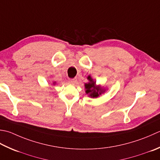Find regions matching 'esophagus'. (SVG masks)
I'll list each match as a JSON object with an SVG mask.
<instances>
[{"mask_svg": "<svg viewBox=\"0 0 160 160\" xmlns=\"http://www.w3.org/2000/svg\"><path fill=\"white\" fill-rule=\"evenodd\" d=\"M76 81H77L76 78H72V79L69 80V82L71 84H75L76 82Z\"/></svg>", "mask_w": 160, "mask_h": 160, "instance_id": "obj_1", "label": "esophagus"}]
</instances>
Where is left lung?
<instances>
[{
	"label": "left lung",
	"instance_id": "8db88e82",
	"mask_svg": "<svg viewBox=\"0 0 160 160\" xmlns=\"http://www.w3.org/2000/svg\"><path fill=\"white\" fill-rule=\"evenodd\" d=\"M88 79L89 80L90 82L85 84L84 86H85L86 93H90L91 97H92V98H96V97H98L100 94H101L102 93L105 92L100 87H96V82H93L90 76L88 77Z\"/></svg>",
	"mask_w": 160,
	"mask_h": 160
}]
</instances>
